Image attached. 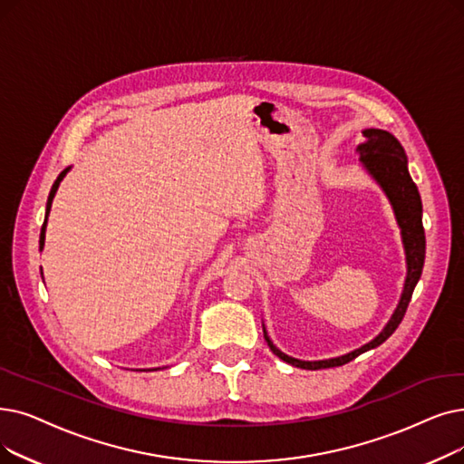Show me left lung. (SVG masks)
I'll use <instances>...</instances> for the list:
<instances>
[{
    "mask_svg": "<svg viewBox=\"0 0 464 464\" xmlns=\"http://www.w3.org/2000/svg\"><path fill=\"white\" fill-rule=\"evenodd\" d=\"M364 142L358 146V159L362 160L377 182L381 184V188L385 189V193L389 195L391 203L394 207L396 212V219L398 226L401 227V238H404V246H406V259H408V278L404 285V294H401L400 304L392 314V318L389 320V324L385 326L373 341H370L368 345L360 347L345 356L339 358H330V360H318V362H305V360H297L292 358L285 353H280L273 343L271 339L267 337L266 330H264V337L267 341L269 349L280 358L288 362V364L295 366V368H304V370H322V368H335V366H343L347 362L354 360L356 356H360L362 353H366L370 349L379 347L382 341H387L394 330L398 328V324L404 318L410 299L413 295L415 285L420 276L422 271V264H425V229H422V205H420V195L417 191V186L411 179L410 172H408V159H406V151L401 148V144L398 140L381 129H366L364 130Z\"/></svg>",
    "mask_w": 464,
    "mask_h": 464,
    "instance_id": "left-lung-1",
    "label": "left lung"
}]
</instances>
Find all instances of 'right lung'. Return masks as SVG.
<instances>
[{"mask_svg":"<svg viewBox=\"0 0 464 464\" xmlns=\"http://www.w3.org/2000/svg\"><path fill=\"white\" fill-rule=\"evenodd\" d=\"M66 176V170H63L58 174V178H56V182L53 184V188H51V193H49V200H47V214H45V221H44V227H42V235H39V248H44V243H45V226H47V216H49V210H51V205H53V197H54V193H56V189H58V186H60V182H63V178Z\"/></svg>","mask_w":464,"mask_h":464,"instance_id":"1","label":"right lung"}]
</instances>
